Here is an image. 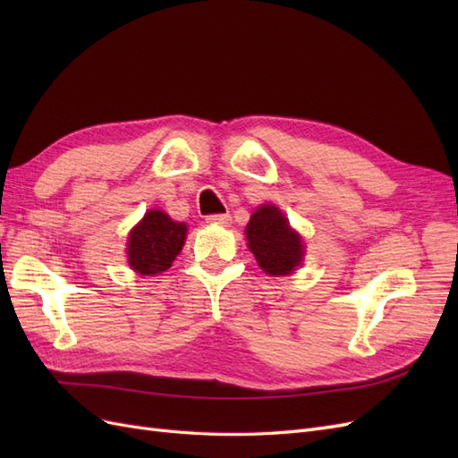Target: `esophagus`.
I'll return each instance as SVG.
<instances>
[{
  "label": "esophagus",
  "mask_w": 458,
  "mask_h": 458,
  "mask_svg": "<svg viewBox=\"0 0 458 458\" xmlns=\"http://www.w3.org/2000/svg\"><path fill=\"white\" fill-rule=\"evenodd\" d=\"M206 224L212 225H229L231 224V216L229 214H214L206 217Z\"/></svg>",
  "instance_id": "obj_1"
}]
</instances>
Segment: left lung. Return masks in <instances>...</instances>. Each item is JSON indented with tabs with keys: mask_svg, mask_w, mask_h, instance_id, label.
I'll return each mask as SVG.
<instances>
[{
	"mask_svg": "<svg viewBox=\"0 0 458 458\" xmlns=\"http://www.w3.org/2000/svg\"><path fill=\"white\" fill-rule=\"evenodd\" d=\"M246 239L258 266L267 275H288L300 266L303 256L301 239L290 229L279 208L271 204L259 206L248 221Z\"/></svg>",
	"mask_w": 458,
	"mask_h": 458,
	"instance_id": "obj_1",
	"label": "left lung"
}]
</instances>
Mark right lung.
Instances as JSON below:
<instances>
[{
  "instance_id": "right-lung-1",
  "label": "right lung",
  "mask_w": 458,
  "mask_h": 458,
  "mask_svg": "<svg viewBox=\"0 0 458 458\" xmlns=\"http://www.w3.org/2000/svg\"><path fill=\"white\" fill-rule=\"evenodd\" d=\"M185 234V224H177L160 210L147 212L128 239V259L131 269L150 276L170 269L175 256L182 252Z\"/></svg>"
}]
</instances>
